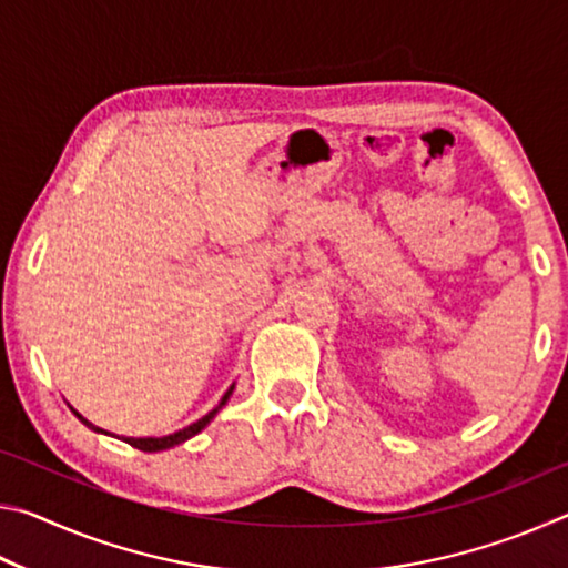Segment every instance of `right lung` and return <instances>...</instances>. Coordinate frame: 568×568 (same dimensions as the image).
Returning <instances> with one entry per match:
<instances>
[{"label": "right lung", "instance_id": "add662e5", "mask_svg": "<svg viewBox=\"0 0 568 568\" xmlns=\"http://www.w3.org/2000/svg\"><path fill=\"white\" fill-rule=\"evenodd\" d=\"M233 390H235V383L233 386L227 388V393L223 396V400L217 403V406L207 413V416H203L200 420H195V423H190L187 428H182V430H175V434H170V436H160V438H130V436H122V440L124 444H130V446H134V448H140V450H145V454H158V450H168V448H175V446H180V444H185V440H190L192 436H197L200 430H203L210 420H213L220 410H223V406L225 403L230 400V396H233ZM72 413L77 418H80L84 426L88 428H92L94 434H104V436H114V434H110V430H102L100 426H94V423H90L88 418L84 416H80V413H77L74 408H72ZM120 438V436H118Z\"/></svg>", "mask_w": 568, "mask_h": 568}]
</instances>
